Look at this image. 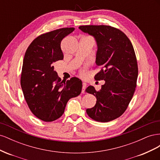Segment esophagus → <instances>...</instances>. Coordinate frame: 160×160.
Instances as JSON below:
<instances>
[{"label":"esophagus","mask_w":160,"mask_h":160,"mask_svg":"<svg viewBox=\"0 0 160 160\" xmlns=\"http://www.w3.org/2000/svg\"><path fill=\"white\" fill-rule=\"evenodd\" d=\"M82 85H83V87H82V93H85V89H86V87H87V83H85V82H83L82 83Z\"/></svg>","instance_id":"obj_1"}]
</instances>
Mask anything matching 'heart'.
I'll return each instance as SVG.
<instances>
[{
  "mask_svg": "<svg viewBox=\"0 0 160 160\" xmlns=\"http://www.w3.org/2000/svg\"><path fill=\"white\" fill-rule=\"evenodd\" d=\"M87 73V67H84L83 68H81L79 71V74L81 76H85Z\"/></svg>",
  "mask_w": 160,
  "mask_h": 160,
  "instance_id": "heart-1",
  "label": "heart"
}]
</instances>
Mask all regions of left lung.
<instances>
[{"instance_id": "obj_1", "label": "left lung", "mask_w": 160, "mask_h": 160, "mask_svg": "<svg viewBox=\"0 0 160 160\" xmlns=\"http://www.w3.org/2000/svg\"><path fill=\"white\" fill-rule=\"evenodd\" d=\"M79 28L95 38L98 47L96 64L101 69L95 79L105 81L99 91L91 85L86 89L97 98L94 107L87 109L86 112L97 122H108L125 112L133 96L138 75L133 47L126 35L117 28L108 25Z\"/></svg>"}]
</instances>
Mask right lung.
I'll list each match as a JSON object with an SVG mask.
<instances>
[{"instance_id":"1","label":"right lung","mask_w":160,"mask_h":160,"mask_svg":"<svg viewBox=\"0 0 160 160\" xmlns=\"http://www.w3.org/2000/svg\"><path fill=\"white\" fill-rule=\"evenodd\" d=\"M75 28H62L37 37L24 57L21 85L31 112L46 122L63 114L67 101L81 92L82 82L72 77L62 81L54 70L53 62L63 59L61 42Z\"/></svg>"}]
</instances>
